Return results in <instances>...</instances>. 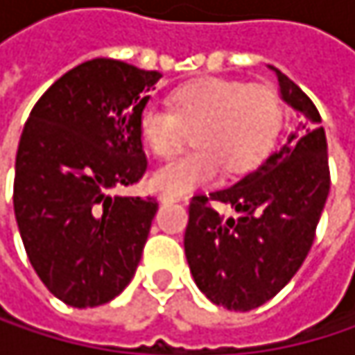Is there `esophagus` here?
I'll list each match as a JSON object with an SVG mask.
<instances>
[{"label": "esophagus", "instance_id": "esophagus-1", "mask_svg": "<svg viewBox=\"0 0 355 355\" xmlns=\"http://www.w3.org/2000/svg\"><path fill=\"white\" fill-rule=\"evenodd\" d=\"M160 201H162V203H180V201H187V195H173V193H160Z\"/></svg>", "mask_w": 355, "mask_h": 355}]
</instances>
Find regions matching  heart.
Returning <instances> with one entry per match:
<instances>
[{"mask_svg": "<svg viewBox=\"0 0 355 355\" xmlns=\"http://www.w3.org/2000/svg\"><path fill=\"white\" fill-rule=\"evenodd\" d=\"M173 110L146 105L139 112V135L146 148L168 158L180 148L187 131H195L197 150L166 162L150 178L162 193L182 195L220 177L243 175L257 166L275 146L284 110L267 86L207 78L178 88L171 96Z\"/></svg>", "mask_w": 355, "mask_h": 355, "instance_id": "obj_1", "label": "heart"}]
</instances>
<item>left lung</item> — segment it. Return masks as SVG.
Instances as JSON below:
<instances>
[{"instance_id": "8db88e82", "label": "left lung", "mask_w": 355, "mask_h": 355, "mask_svg": "<svg viewBox=\"0 0 355 355\" xmlns=\"http://www.w3.org/2000/svg\"><path fill=\"white\" fill-rule=\"evenodd\" d=\"M282 101L298 112L286 144L239 182L195 195L189 205L184 254L197 288L218 306L247 313L271 300L313 247L329 195L327 137L313 101L279 69ZM239 216L224 218L211 201Z\"/></svg>"}]
</instances>
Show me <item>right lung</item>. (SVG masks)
I'll return each instance as SVG.
<instances>
[{"label":"right lung","mask_w":355,"mask_h":355,"mask_svg":"<svg viewBox=\"0 0 355 355\" xmlns=\"http://www.w3.org/2000/svg\"><path fill=\"white\" fill-rule=\"evenodd\" d=\"M162 73L92 59L36 103L18 144L14 214L36 275L73 309L110 302L135 275L158 203L112 195L148 160L139 112Z\"/></svg>","instance_id":"right-lung-1"}]
</instances>
